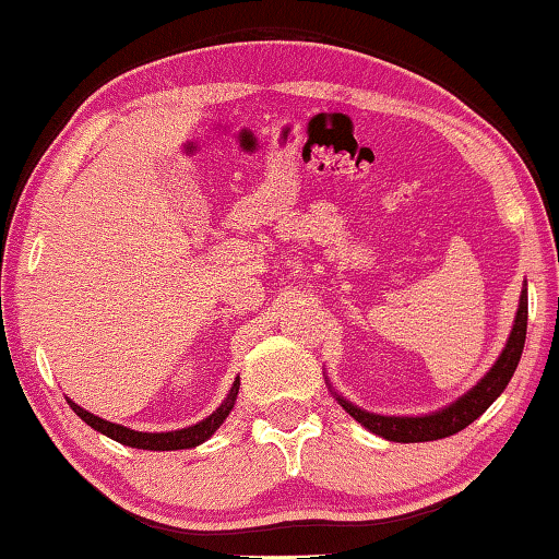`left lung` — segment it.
<instances>
[{"label": "left lung", "mask_w": 559, "mask_h": 559, "mask_svg": "<svg viewBox=\"0 0 559 559\" xmlns=\"http://www.w3.org/2000/svg\"><path fill=\"white\" fill-rule=\"evenodd\" d=\"M525 330H527V288L520 293V306L515 313L513 330H510V337L503 347V353L496 359V365L486 372L484 380L476 386L459 396L456 402L443 406L439 412L424 414V416H384V414H372L367 409H359L353 402H347L345 396L335 394L340 406L362 424L365 429H370L377 437L396 443H416V441H437L447 439L466 429L471 421H476L480 414H484L490 404H493L513 377L515 367L520 362V355H523L525 347Z\"/></svg>", "instance_id": "left-lung-1"}]
</instances>
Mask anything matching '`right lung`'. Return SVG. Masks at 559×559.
<instances>
[{
    "instance_id": "right-lung-1",
    "label": "right lung",
    "mask_w": 559,
    "mask_h": 559,
    "mask_svg": "<svg viewBox=\"0 0 559 559\" xmlns=\"http://www.w3.org/2000/svg\"><path fill=\"white\" fill-rule=\"evenodd\" d=\"M236 394H239V377H236L229 394H226V400L222 402L219 409L214 414L206 416V419L197 421L194 427H187V429H179V431H135V429H128V427H120V424H112L100 419V416L91 414L79 406L75 402H71L69 396H66V402H69L71 409L81 416L83 421L88 424L91 429H96L100 433H106L112 441L122 443V447H132V449H145V451H177V449H194L204 443L206 439L212 437V433L222 427L226 416L234 409V402H236Z\"/></svg>"
}]
</instances>
